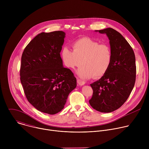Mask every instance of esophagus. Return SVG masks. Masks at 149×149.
I'll use <instances>...</instances> for the list:
<instances>
[{
  "label": "esophagus",
  "instance_id": "34e87169",
  "mask_svg": "<svg viewBox=\"0 0 149 149\" xmlns=\"http://www.w3.org/2000/svg\"><path fill=\"white\" fill-rule=\"evenodd\" d=\"M77 82L79 85V86H84V85L85 84V83H86L84 81L81 80V79H77Z\"/></svg>",
  "mask_w": 149,
  "mask_h": 149
}]
</instances>
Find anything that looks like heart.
Returning <instances> with one entry per match:
<instances>
[{"mask_svg":"<svg viewBox=\"0 0 149 149\" xmlns=\"http://www.w3.org/2000/svg\"><path fill=\"white\" fill-rule=\"evenodd\" d=\"M72 46L73 51L65 46L61 52L62 62L67 68L75 69L81 65L82 61L83 66L77 74L82 78H98L107 72L112 62V51L109 45L82 38L75 40Z\"/></svg>","mask_w":149,"mask_h":149,"instance_id":"1","label":"heart"}]
</instances>
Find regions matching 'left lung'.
I'll return each instance as SVG.
<instances>
[{
	"instance_id": "1",
	"label": "left lung",
	"mask_w": 149,
	"mask_h": 149,
	"mask_svg": "<svg viewBox=\"0 0 149 149\" xmlns=\"http://www.w3.org/2000/svg\"><path fill=\"white\" fill-rule=\"evenodd\" d=\"M95 32L108 36L112 62L107 72L90 84L93 94L89 102L98 111L111 113L121 107L133 89L136 76V58L128 42L117 31L109 28Z\"/></svg>"
}]
</instances>
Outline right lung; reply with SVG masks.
I'll return each instance as SVG.
<instances>
[{"mask_svg": "<svg viewBox=\"0 0 149 149\" xmlns=\"http://www.w3.org/2000/svg\"><path fill=\"white\" fill-rule=\"evenodd\" d=\"M65 33L54 31L36 35L25 48L20 69V82L28 101L49 114L61 111L77 86L72 72L63 67L60 52Z\"/></svg>", "mask_w": 149, "mask_h": 149, "instance_id": "obj_1", "label": "right lung"}]
</instances>
